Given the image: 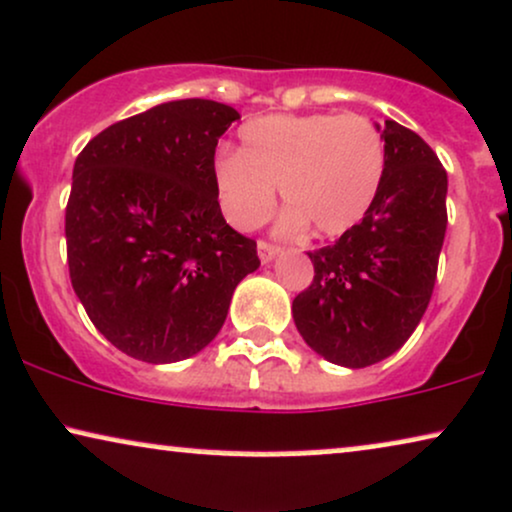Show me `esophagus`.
Returning <instances> with one entry per match:
<instances>
[{"label": "esophagus", "mask_w": 512, "mask_h": 512, "mask_svg": "<svg viewBox=\"0 0 512 512\" xmlns=\"http://www.w3.org/2000/svg\"><path fill=\"white\" fill-rule=\"evenodd\" d=\"M279 252H281L279 245H272V243H267V240H260V243H257V255H260L262 264H269V262H272L274 257L279 255Z\"/></svg>", "instance_id": "obj_1"}]
</instances>
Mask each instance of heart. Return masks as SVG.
Listing matches in <instances>:
<instances>
[{
    "mask_svg": "<svg viewBox=\"0 0 512 512\" xmlns=\"http://www.w3.org/2000/svg\"><path fill=\"white\" fill-rule=\"evenodd\" d=\"M240 143L212 166L224 217L240 231L269 217L281 186L283 233L312 224L319 236H341L360 224L384 181V138L365 116L269 114L245 123Z\"/></svg>",
    "mask_w": 512,
    "mask_h": 512,
    "instance_id": "b5f03b06",
    "label": "heart"
}]
</instances>
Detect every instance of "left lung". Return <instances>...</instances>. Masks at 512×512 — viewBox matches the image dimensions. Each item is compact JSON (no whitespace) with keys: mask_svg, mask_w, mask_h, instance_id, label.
<instances>
[{"mask_svg":"<svg viewBox=\"0 0 512 512\" xmlns=\"http://www.w3.org/2000/svg\"><path fill=\"white\" fill-rule=\"evenodd\" d=\"M386 171L360 224L310 252L315 279L293 300L303 341L334 365H377L403 348L432 298L443 236L448 176L417 133L379 126Z\"/></svg>","mask_w":512,"mask_h":512,"instance_id":"left-lung-1","label":"left lung"}]
</instances>
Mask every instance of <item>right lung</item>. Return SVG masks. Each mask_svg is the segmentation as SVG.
<instances>
[{
  "mask_svg": "<svg viewBox=\"0 0 512 512\" xmlns=\"http://www.w3.org/2000/svg\"><path fill=\"white\" fill-rule=\"evenodd\" d=\"M229 104L174 100L104 128L73 164L66 252L73 291L121 353L152 365L214 341L233 291L260 267L226 224L214 150Z\"/></svg>",
  "mask_w": 512,
  "mask_h": 512,
  "instance_id": "obj_1",
  "label": "right lung"
}]
</instances>
